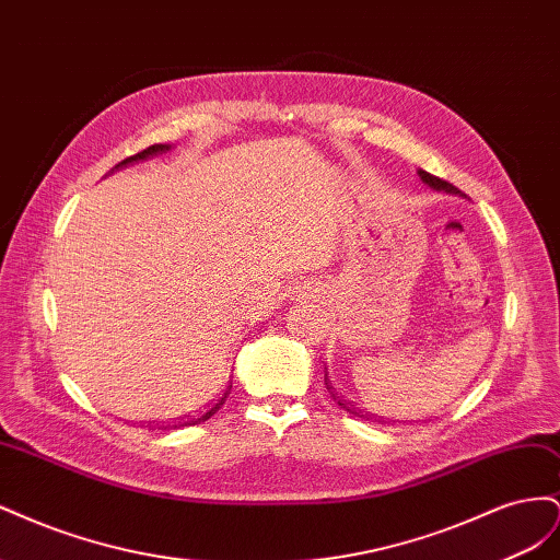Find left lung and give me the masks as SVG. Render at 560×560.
<instances>
[{
    "instance_id": "left-lung-1",
    "label": "left lung",
    "mask_w": 560,
    "mask_h": 560,
    "mask_svg": "<svg viewBox=\"0 0 560 560\" xmlns=\"http://www.w3.org/2000/svg\"><path fill=\"white\" fill-rule=\"evenodd\" d=\"M418 175H420V179L425 182V184H430L432 189H436V191H446V194H460V189H455L453 184H448V182H444V179H439V177H434V175H430V173H425V171H418ZM325 385H327V389H329V395L334 397V401L341 406V409H346L348 413H352V416H360L358 411H354V406L350 404V401H346V399H341V397H336V387L331 385V381L325 376ZM362 418V416H360Z\"/></svg>"
}]
</instances>
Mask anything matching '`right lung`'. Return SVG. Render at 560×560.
<instances>
[{"mask_svg":"<svg viewBox=\"0 0 560 560\" xmlns=\"http://www.w3.org/2000/svg\"><path fill=\"white\" fill-rule=\"evenodd\" d=\"M171 149V144H151V147H147V149H142L140 154H135V156H128L126 161H121L118 165H114V171H118V167H126V165H130V163H138V161H147V159H151V156H156V154H163V151H167ZM229 393H231V385L224 389V395L219 397L210 409L206 411V413H200V416H196V418H186V420H182V422H177V425H173V428H189V425H198V422H206L208 418H212L219 409H222L224 406V401H226V397H229Z\"/></svg>","mask_w":560,"mask_h":560,"instance_id":"add662e5","label":"right lung"}]
</instances>
